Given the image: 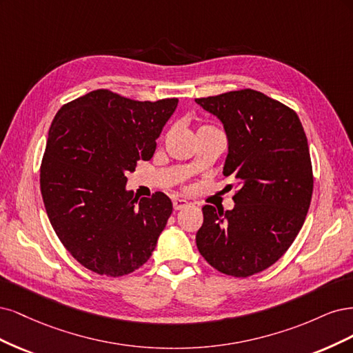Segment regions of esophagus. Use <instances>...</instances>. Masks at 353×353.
<instances>
[{
  "label": "esophagus",
  "mask_w": 353,
  "mask_h": 353,
  "mask_svg": "<svg viewBox=\"0 0 353 353\" xmlns=\"http://www.w3.org/2000/svg\"><path fill=\"white\" fill-rule=\"evenodd\" d=\"M189 205V202L188 201H185V199H179V198H176L174 201H173V208L176 210V211H179V210H183V208H186Z\"/></svg>",
  "instance_id": "34e87169"
}]
</instances>
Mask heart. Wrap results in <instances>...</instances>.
Segmentation results:
<instances>
[{"label":"heart","instance_id":"b5f03b06","mask_svg":"<svg viewBox=\"0 0 353 353\" xmlns=\"http://www.w3.org/2000/svg\"><path fill=\"white\" fill-rule=\"evenodd\" d=\"M201 129H214V128H211V126H202ZM201 129H199V130H201Z\"/></svg>","mask_w":353,"mask_h":353}]
</instances>
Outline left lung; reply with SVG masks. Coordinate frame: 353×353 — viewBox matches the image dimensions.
<instances>
[{"label": "left lung", "mask_w": 353, "mask_h": 353, "mask_svg": "<svg viewBox=\"0 0 353 353\" xmlns=\"http://www.w3.org/2000/svg\"><path fill=\"white\" fill-rule=\"evenodd\" d=\"M195 101L223 123V174L237 188L233 210L202 208L196 246L223 274L249 277L281 258L302 229L314 188L308 141L296 112L258 90Z\"/></svg>", "instance_id": "1"}]
</instances>
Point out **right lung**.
Returning a JSON list of instances; mask_svg holds the SVG:
<instances>
[{
	"label": "right lung",
	"instance_id": "obj_1",
	"mask_svg": "<svg viewBox=\"0 0 353 353\" xmlns=\"http://www.w3.org/2000/svg\"><path fill=\"white\" fill-rule=\"evenodd\" d=\"M177 98L133 101L97 89L64 104L48 132L41 193L60 242L85 268L126 276L152 255L173 211L163 192L136 198L126 174L151 160Z\"/></svg>",
	"mask_w": 353,
	"mask_h": 353
}]
</instances>
